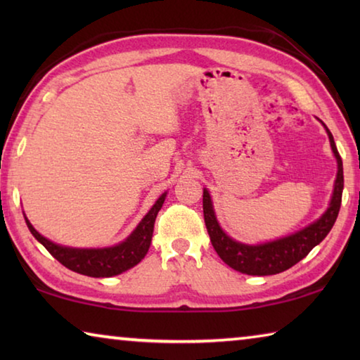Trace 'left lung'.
Returning a JSON list of instances; mask_svg holds the SVG:
<instances>
[{
    "label": "left lung",
    "mask_w": 360,
    "mask_h": 360,
    "mask_svg": "<svg viewBox=\"0 0 360 360\" xmlns=\"http://www.w3.org/2000/svg\"><path fill=\"white\" fill-rule=\"evenodd\" d=\"M328 139H330V146L335 157L338 162V173L337 179H335V188L333 197L328 210L321 216V219L308 225L307 229L297 231L294 235L285 236V238L265 243V245L249 246L243 245V243L233 241L222 231L216 221L214 210L211 205V197L206 188H203V214H205V224L208 229L210 238L212 243V248L216 249L225 264L233 268V270L240 273H246V275L252 276H266V275H276L289 270L290 266L298 264L302 259L307 257L309 251L326 238L328 231L332 230L335 221L338 217L340 205H341V193H343V162L335 146L333 136L328 129Z\"/></svg>",
    "instance_id": "obj_1"
}]
</instances>
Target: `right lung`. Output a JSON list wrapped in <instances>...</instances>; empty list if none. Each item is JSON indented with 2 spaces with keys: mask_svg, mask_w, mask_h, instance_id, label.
<instances>
[{
  "mask_svg": "<svg viewBox=\"0 0 360 360\" xmlns=\"http://www.w3.org/2000/svg\"><path fill=\"white\" fill-rule=\"evenodd\" d=\"M165 197L167 193H163L162 197L157 200L155 205L152 206L150 211L144 216L143 221L139 222L136 230L133 231L129 238L122 241L117 246L105 249H75L56 245V243L49 241L44 236L39 235L38 231L33 229V225L28 222L27 217L25 221L34 238L38 240L41 245L60 262V264L85 276L109 278L120 275L122 271L138 265L139 262L144 259V255L148 254L152 240V231H154L155 217L158 214V211H160L163 202H165Z\"/></svg>",
  "mask_w": 360,
  "mask_h": 360,
  "instance_id": "right-lung-1",
  "label": "right lung"
}]
</instances>
